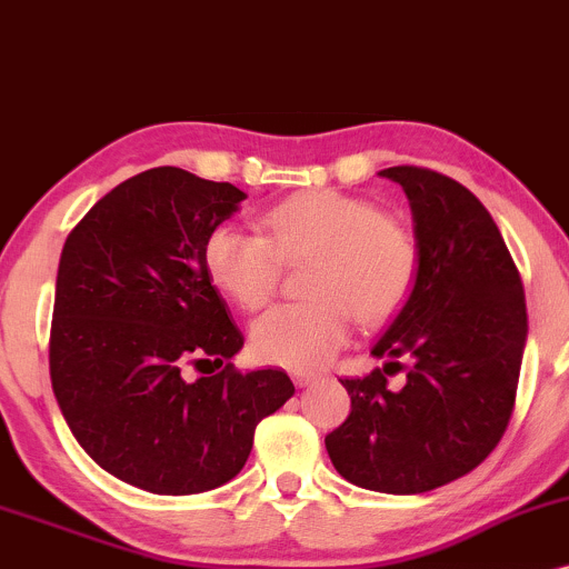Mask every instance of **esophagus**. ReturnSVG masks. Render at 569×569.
I'll use <instances>...</instances> for the list:
<instances>
[{"label": "esophagus", "instance_id": "obj_1", "mask_svg": "<svg viewBox=\"0 0 569 569\" xmlns=\"http://www.w3.org/2000/svg\"><path fill=\"white\" fill-rule=\"evenodd\" d=\"M292 381H296L298 387H309V385H315L317 376L315 373H303V370H296V373H292Z\"/></svg>", "mask_w": 569, "mask_h": 569}]
</instances>
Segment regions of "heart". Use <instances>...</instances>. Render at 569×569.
<instances>
[{
    "label": "heart",
    "instance_id": "heart-1",
    "mask_svg": "<svg viewBox=\"0 0 569 569\" xmlns=\"http://www.w3.org/2000/svg\"><path fill=\"white\" fill-rule=\"evenodd\" d=\"M263 226L266 236L217 226L203 241V266L217 290L241 309L258 311L277 292L282 263L315 258L306 282L315 298L273 306L254 319L250 347L266 366H325L347 343L352 311L360 322H381L417 284V239L370 201L315 190L277 203Z\"/></svg>",
    "mask_w": 569,
    "mask_h": 569
}]
</instances>
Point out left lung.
<instances>
[{
  "instance_id": "8db88e82",
  "label": "left lung",
  "mask_w": 569,
  "mask_h": 569,
  "mask_svg": "<svg viewBox=\"0 0 569 569\" xmlns=\"http://www.w3.org/2000/svg\"><path fill=\"white\" fill-rule=\"evenodd\" d=\"M379 174L411 203L417 284L370 349L387 357L385 370L341 379L352 411L325 446L355 487L419 495L470 473L500 443L519 387L527 303L500 228L465 184L419 166ZM395 369L407 370L400 390L386 387Z\"/></svg>"
}]
</instances>
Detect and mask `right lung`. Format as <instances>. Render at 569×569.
Masks as SVG:
<instances>
[{
	"label": "right lung",
	"instance_id": "add662e5",
	"mask_svg": "<svg viewBox=\"0 0 569 569\" xmlns=\"http://www.w3.org/2000/svg\"><path fill=\"white\" fill-rule=\"evenodd\" d=\"M244 199L231 182L158 166L96 201L61 250L56 400L99 468L152 495L231 481L260 419L296 392L284 370L233 368L244 336L203 266L207 236ZM188 365L208 376L188 380Z\"/></svg>",
	"mask_w": 569,
	"mask_h": 569
}]
</instances>
